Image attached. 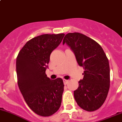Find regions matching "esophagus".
<instances>
[{
  "label": "esophagus",
  "instance_id": "1",
  "mask_svg": "<svg viewBox=\"0 0 122 122\" xmlns=\"http://www.w3.org/2000/svg\"><path fill=\"white\" fill-rule=\"evenodd\" d=\"M63 83L65 85H66V84L67 83V82H68V80H66V79H63Z\"/></svg>",
  "mask_w": 122,
  "mask_h": 122
}]
</instances>
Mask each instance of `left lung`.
<instances>
[{"label":"left lung","mask_w":122,"mask_h":122,"mask_svg":"<svg viewBox=\"0 0 122 122\" xmlns=\"http://www.w3.org/2000/svg\"><path fill=\"white\" fill-rule=\"evenodd\" d=\"M65 43L85 70L83 78L74 91L75 100L84 110L95 111L105 102L110 87V67L106 54L96 41L80 33H67L63 41Z\"/></svg>","instance_id":"1"}]
</instances>
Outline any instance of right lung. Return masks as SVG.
Here are the masks:
<instances>
[{
	"label": "right lung",
	"instance_id": "right-lung-1",
	"mask_svg": "<svg viewBox=\"0 0 122 122\" xmlns=\"http://www.w3.org/2000/svg\"><path fill=\"white\" fill-rule=\"evenodd\" d=\"M65 34L45 35L29 41L16 58L17 84L28 106L37 115L49 116L61 105L64 84L45 73L50 56L61 44Z\"/></svg>",
	"mask_w": 122,
	"mask_h": 122
}]
</instances>
